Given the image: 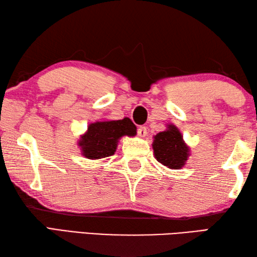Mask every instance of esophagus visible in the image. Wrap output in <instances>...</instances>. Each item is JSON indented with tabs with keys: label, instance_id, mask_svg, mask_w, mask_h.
Instances as JSON below:
<instances>
[{
	"label": "esophagus",
	"instance_id": "obj_1",
	"mask_svg": "<svg viewBox=\"0 0 257 257\" xmlns=\"http://www.w3.org/2000/svg\"><path fill=\"white\" fill-rule=\"evenodd\" d=\"M138 136L139 137H141V138H144V137H146L147 136V134H148V132H147V128L146 127H144V125H141V127H139L138 128Z\"/></svg>",
	"mask_w": 257,
	"mask_h": 257
}]
</instances>
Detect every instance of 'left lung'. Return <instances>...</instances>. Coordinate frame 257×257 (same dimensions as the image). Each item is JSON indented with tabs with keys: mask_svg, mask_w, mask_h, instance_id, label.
<instances>
[{
	"mask_svg": "<svg viewBox=\"0 0 257 257\" xmlns=\"http://www.w3.org/2000/svg\"><path fill=\"white\" fill-rule=\"evenodd\" d=\"M154 138L152 148L156 159L161 165L170 169H181L185 165L190 149L176 125L168 124L165 132L156 135Z\"/></svg>",
	"mask_w": 257,
	"mask_h": 257,
	"instance_id": "left-lung-1",
	"label": "left lung"
}]
</instances>
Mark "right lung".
<instances>
[{
	"label": "right lung",
	"mask_w": 257,
	"mask_h": 257,
	"mask_svg": "<svg viewBox=\"0 0 257 257\" xmlns=\"http://www.w3.org/2000/svg\"><path fill=\"white\" fill-rule=\"evenodd\" d=\"M136 130L137 128L129 118L90 123L78 141L81 155L92 160L110 157L117 149L118 140L122 136L133 137Z\"/></svg>",
	"instance_id": "obj_1"
}]
</instances>
